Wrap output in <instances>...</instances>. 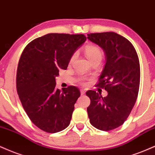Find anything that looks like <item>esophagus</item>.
Masks as SVG:
<instances>
[{
    "label": "esophagus",
    "mask_w": 155,
    "mask_h": 155,
    "mask_svg": "<svg viewBox=\"0 0 155 155\" xmlns=\"http://www.w3.org/2000/svg\"><path fill=\"white\" fill-rule=\"evenodd\" d=\"M81 95H84V94H85V91L83 90V89H81Z\"/></svg>",
    "instance_id": "esophagus-1"
}]
</instances>
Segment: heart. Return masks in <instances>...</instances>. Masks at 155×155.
<instances>
[{
	"label": "heart",
	"mask_w": 155,
	"mask_h": 155,
	"mask_svg": "<svg viewBox=\"0 0 155 155\" xmlns=\"http://www.w3.org/2000/svg\"><path fill=\"white\" fill-rule=\"evenodd\" d=\"M84 51L87 58H88L91 62L95 61L96 59H101V58H102V51H101V49L100 48L99 46H97V45H87L85 47ZM74 58H75V54H74L73 55L71 56L70 62H72V61H73Z\"/></svg>",
	"instance_id": "b5f03b06"
}]
</instances>
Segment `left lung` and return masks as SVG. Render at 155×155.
I'll return each mask as SVG.
<instances>
[{
    "label": "left lung",
    "mask_w": 155,
    "mask_h": 155,
    "mask_svg": "<svg viewBox=\"0 0 155 155\" xmlns=\"http://www.w3.org/2000/svg\"><path fill=\"white\" fill-rule=\"evenodd\" d=\"M88 38L104 51L106 64L97 87L108 92L106 97L95 91L86 95L90 123L104 131L124 123L136 104L140 85V64L136 49L128 39L113 32L88 34Z\"/></svg>",
    "instance_id": "1"
}]
</instances>
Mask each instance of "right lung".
I'll return each mask as SVG.
<instances>
[{
    "label": "right lung",
    "mask_w": 155,
    "mask_h": 155,
    "mask_svg": "<svg viewBox=\"0 0 155 155\" xmlns=\"http://www.w3.org/2000/svg\"><path fill=\"white\" fill-rule=\"evenodd\" d=\"M85 40L83 34L49 33L29 43L20 56L16 91L27 116L43 131L54 134L70 125L81 92L73 85L56 89L55 78Z\"/></svg>",
    "instance_id": "add662e5"
}]
</instances>
